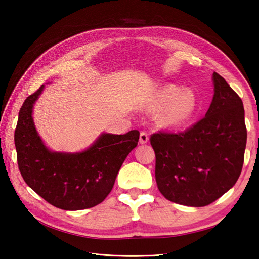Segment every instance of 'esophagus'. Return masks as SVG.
Instances as JSON below:
<instances>
[{"instance_id": "1", "label": "esophagus", "mask_w": 259, "mask_h": 259, "mask_svg": "<svg viewBox=\"0 0 259 259\" xmlns=\"http://www.w3.org/2000/svg\"><path fill=\"white\" fill-rule=\"evenodd\" d=\"M149 140V135L147 134L146 132H140V135H139V143L140 144H147Z\"/></svg>"}]
</instances>
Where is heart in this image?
<instances>
[{"label":"heart","instance_id":"1","mask_svg":"<svg viewBox=\"0 0 259 259\" xmlns=\"http://www.w3.org/2000/svg\"><path fill=\"white\" fill-rule=\"evenodd\" d=\"M155 107H162L159 123L167 128H179L192 121L198 111V99L191 90H184L174 84L163 86L155 96Z\"/></svg>","mask_w":259,"mask_h":259}]
</instances>
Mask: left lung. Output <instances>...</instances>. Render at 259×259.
Segmentation results:
<instances>
[{
    "mask_svg": "<svg viewBox=\"0 0 259 259\" xmlns=\"http://www.w3.org/2000/svg\"><path fill=\"white\" fill-rule=\"evenodd\" d=\"M214 97L205 116L182 133L159 132L150 144L155 180L164 198L187 206H206L237 183L247 132L244 108L222 75L213 73Z\"/></svg>",
    "mask_w": 259,
    "mask_h": 259,
    "instance_id": "8db88e82",
    "label": "left lung"
}]
</instances>
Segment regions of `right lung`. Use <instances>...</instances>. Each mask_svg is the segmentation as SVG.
Masks as SVG:
<instances>
[{"label": "right lung", "mask_w": 259, "mask_h": 259, "mask_svg": "<svg viewBox=\"0 0 259 259\" xmlns=\"http://www.w3.org/2000/svg\"><path fill=\"white\" fill-rule=\"evenodd\" d=\"M43 89L44 85L27 97L18 114L15 147L20 174L55 207L79 210L96 206L112 190L124 160L138 144L139 132L104 133L85 151L53 152L37 135L32 119L33 104Z\"/></svg>", "instance_id": "add662e5"}]
</instances>
